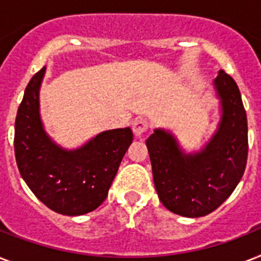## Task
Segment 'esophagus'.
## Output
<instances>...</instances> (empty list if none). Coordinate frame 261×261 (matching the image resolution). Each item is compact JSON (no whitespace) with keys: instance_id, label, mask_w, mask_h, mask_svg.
Masks as SVG:
<instances>
[{"instance_id":"34e87169","label":"esophagus","mask_w":261,"mask_h":261,"mask_svg":"<svg viewBox=\"0 0 261 261\" xmlns=\"http://www.w3.org/2000/svg\"><path fill=\"white\" fill-rule=\"evenodd\" d=\"M147 128H149V123H147L146 119L138 118L133 122V133H134L135 137H141Z\"/></svg>"}]
</instances>
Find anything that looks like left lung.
<instances>
[{"label":"left lung","instance_id":"obj_1","mask_svg":"<svg viewBox=\"0 0 261 261\" xmlns=\"http://www.w3.org/2000/svg\"><path fill=\"white\" fill-rule=\"evenodd\" d=\"M221 120L208 142L186 153L169 130L147 138L153 180L160 200L174 214L198 218L218 208L243 177L248 157V123L241 93L223 70L214 80Z\"/></svg>","mask_w":261,"mask_h":261}]
</instances>
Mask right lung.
<instances>
[{
    "label": "right lung",
    "mask_w": 261,
    "mask_h": 261,
    "mask_svg": "<svg viewBox=\"0 0 261 261\" xmlns=\"http://www.w3.org/2000/svg\"><path fill=\"white\" fill-rule=\"evenodd\" d=\"M46 66L27 85L14 123L18 171L35 196L63 215H84L106 200L123 155L133 142L130 127L102 131L77 149H65L47 134L39 92Z\"/></svg>",
    "instance_id": "1"
}]
</instances>
